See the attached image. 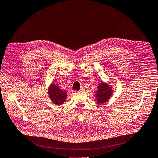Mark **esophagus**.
Returning a JSON list of instances; mask_svg holds the SVG:
<instances>
[{"label":"esophagus","mask_w":158,"mask_h":158,"mask_svg":"<svg viewBox=\"0 0 158 158\" xmlns=\"http://www.w3.org/2000/svg\"><path fill=\"white\" fill-rule=\"evenodd\" d=\"M79 92H81V93H82V92H85V90H84V89H83V88H82V89H80Z\"/></svg>","instance_id":"1"}]
</instances>
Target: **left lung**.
<instances>
[{
  "instance_id": "8db88e82",
  "label": "left lung",
  "mask_w": 158,
  "mask_h": 158,
  "mask_svg": "<svg viewBox=\"0 0 158 158\" xmlns=\"http://www.w3.org/2000/svg\"><path fill=\"white\" fill-rule=\"evenodd\" d=\"M114 89L111 85H109L106 82H101L98 85L97 90L94 96L96 98V103L98 104H102L108 101L113 96Z\"/></svg>"
}]
</instances>
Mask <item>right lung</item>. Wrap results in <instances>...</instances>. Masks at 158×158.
<instances>
[{"instance_id":"1","label":"right lung","mask_w":158,"mask_h":158,"mask_svg":"<svg viewBox=\"0 0 158 158\" xmlns=\"http://www.w3.org/2000/svg\"><path fill=\"white\" fill-rule=\"evenodd\" d=\"M48 96L51 101L54 104L61 106L66 101L67 92L60 89L57 84L51 83L48 89Z\"/></svg>"}]
</instances>
